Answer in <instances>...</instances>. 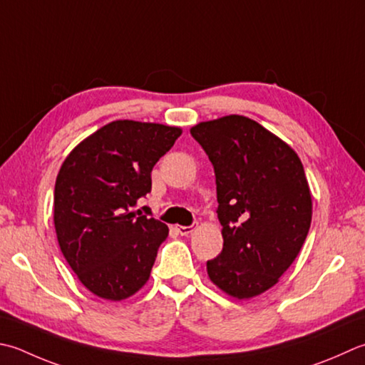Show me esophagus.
<instances>
[{
    "label": "esophagus",
    "instance_id": "1",
    "mask_svg": "<svg viewBox=\"0 0 365 365\" xmlns=\"http://www.w3.org/2000/svg\"><path fill=\"white\" fill-rule=\"evenodd\" d=\"M196 225H191V226H175V231L180 234V235H190L192 231H195Z\"/></svg>",
    "mask_w": 365,
    "mask_h": 365
}]
</instances>
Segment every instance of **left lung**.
Here are the masks:
<instances>
[{"label": "left lung", "instance_id": "left-lung-1", "mask_svg": "<svg viewBox=\"0 0 365 365\" xmlns=\"http://www.w3.org/2000/svg\"><path fill=\"white\" fill-rule=\"evenodd\" d=\"M213 164L223 250L207 261L213 284L252 299L278 283L297 258L312 223V192L297 153L244 115L190 130Z\"/></svg>", "mask_w": 365, "mask_h": 365}]
</instances>
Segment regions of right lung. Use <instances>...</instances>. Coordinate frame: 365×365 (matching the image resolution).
<instances>
[{
	"label": "right lung",
	"instance_id": "right-lung-1",
	"mask_svg": "<svg viewBox=\"0 0 365 365\" xmlns=\"http://www.w3.org/2000/svg\"><path fill=\"white\" fill-rule=\"evenodd\" d=\"M182 128L115 120L74 147L53 192L61 253L93 294L123 301L148 282L169 227L134 210Z\"/></svg>",
	"mask_w": 365,
	"mask_h": 365
}]
</instances>
